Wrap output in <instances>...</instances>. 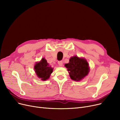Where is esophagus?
I'll list each match as a JSON object with an SVG mask.
<instances>
[{"label":"esophagus","instance_id":"esophagus-1","mask_svg":"<svg viewBox=\"0 0 120 120\" xmlns=\"http://www.w3.org/2000/svg\"><path fill=\"white\" fill-rule=\"evenodd\" d=\"M58 64L59 66L62 67L63 66V62L62 61H59L58 62Z\"/></svg>","mask_w":120,"mask_h":120}]
</instances>
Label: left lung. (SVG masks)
Returning a JSON list of instances; mask_svg holds the SVG:
<instances>
[{
  "instance_id": "left-lung-1",
  "label": "left lung",
  "mask_w": 120,
  "mask_h": 120,
  "mask_svg": "<svg viewBox=\"0 0 120 120\" xmlns=\"http://www.w3.org/2000/svg\"><path fill=\"white\" fill-rule=\"evenodd\" d=\"M68 68L71 78L75 81H80L89 73V65L87 61L83 58L74 56L70 59L68 63L65 65Z\"/></svg>"
}]
</instances>
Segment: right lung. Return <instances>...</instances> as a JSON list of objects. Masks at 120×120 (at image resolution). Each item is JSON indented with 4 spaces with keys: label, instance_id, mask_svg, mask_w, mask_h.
<instances>
[{
    "label": "right lung",
    "instance_id": "1",
    "mask_svg": "<svg viewBox=\"0 0 120 120\" xmlns=\"http://www.w3.org/2000/svg\"><path fill=\"white\" fill-rule=\"evenodd\" d=\"M34 69L37 77L43 81H46L49 78L53 70L44 58L40 62L36 63Z\"/></svg>",
    "mask_w": 120,
    "mask_h": 120
}]
</instances>
